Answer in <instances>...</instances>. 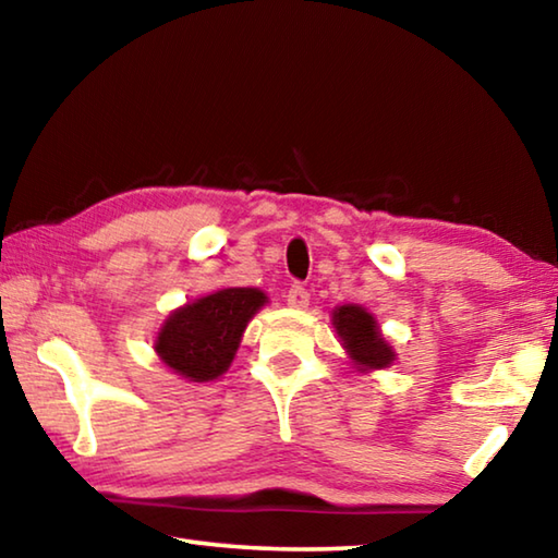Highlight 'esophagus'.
<instances>
[{"label":"esophagus","instance_id":"esophagus-1","mask_svg":"<svg viewBox=\"0 0 558 558\" xmlns=\"http://www.w3.org/2000/svg\"><path fill=\"white\" fill-rule=\"evenodd\" d=\"M286 300H288V305H290V307H298V310H302V307H307V302H310V292H307V288H302V286H292V288L288 290Z\"/></svg>","mask_w":558,"mask_h":558}]
</instances>
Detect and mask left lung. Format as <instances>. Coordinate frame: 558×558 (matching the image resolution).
<instances>
[{
  "instance_id": "1",
  "label": "left lung",
  "mask_w": 558,
  "mask_h": 558,
  "mask_svg": "<svg viewBox=\"0 0 558 558\" xmlns=\"http://www.w3.org/2000/svg\"><path fill=\"white\" fill-rule=\"evenodd\" d=\"M337 335L342 337L347 352L364 369H384L393 362V349L384 342L374 317L359 305H342L332 313Z\"/></svg>"
}]
</instances>
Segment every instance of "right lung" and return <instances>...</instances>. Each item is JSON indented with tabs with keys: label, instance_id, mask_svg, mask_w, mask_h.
<instances>
[{
	"label": "right lung",
	"instance_id": "right-lung-1",
	"mask_svg": "<svg viewBox=\"0 0 558 558\" xmlns=\"http://www.w3.org/2000/svg\"><path fill=\"white\" fill-rule=\"evenodd\" d=\"M266 295L256 288H226L169 315L157 354L189 381H211L229 369L248 319Z\"/></svg>",
	"mask_w": 558,
	"mask_h": 558
}]
</instances>
